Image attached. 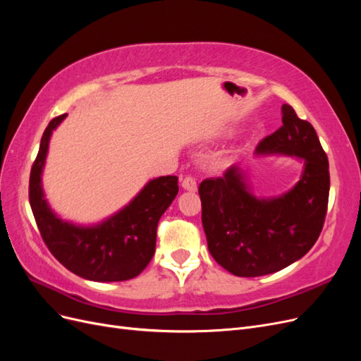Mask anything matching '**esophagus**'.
Returning a JSON list of instances; mask_svg holds the SVG:
<instances>
[{"label": "esophagus", "instance_id": "34e87169", "mask_svg": "<svg viewBox=\"0 0 361 361\" xmlns=\"http://www.w3.org/2000/svg\"><path fill=\"white\" fill-rule=\"evenodd\" d=\"M182 187H183V190H187V191H197V182H195L194 178L187 176V178H183V180H182Z\"/></svg>", "mask_w": 361, "mask_h": 361}]
</instances>
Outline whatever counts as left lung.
I'll return each instance as SVG.
<instances>
[{
  "label": "left lung",
  "mask_w": 361,
  "mask_h": 361,
  "mask_svg": "<svg viewBox=\"0 0 361 361\" xmlns=\"http://www.w3.org/2000/svg\"><path fill=\"white\" fill-rule=\"evenodd\" d=\"M283 125L265 137L256 154H283L304 161L301 179L280 197L257 199L238 166L200 183L202 223L207 248L238 277L277 272L301 259L319 238L330 192L329 158L314 128L288 104Z\"/></svg>",
  "instance_id": "obj_1"
}]
</instances>
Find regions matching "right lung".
I'll use <instances>...</instances> for the list:
<instances>
[{"instance_id": "right-lung-1", "label": "right lung", "mask_w": 361, "mask_h": 361, "mask_svg": "<svg viewBox=\"0 0 361 361\" xmlns=\"http://www.w3.org/2000/svg\"><path fill=\"white\" fill-rule=\"evenodd\" d=\"M68 114L52 118L40 140L30 173L28 197L43 243L73 274L93 281H125L137 277L154 257L157 227L178 195L176 176L150 180L129 204L96 226H75L51 211L42 190V171L52 130Z\"/></svg>"}]
</instances>
